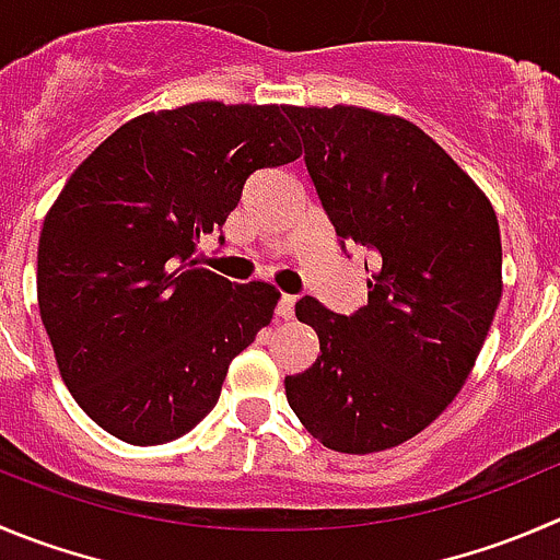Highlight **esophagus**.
I'll list each match as a JSON object with an SVG mask.
<instances>
[{
	"mask_svg": "<svg viewBox=\"0 0 560 560\" xmlns=\"http://www.w3.org/2000/svg\"><path fill=\"white\" fill-rule=\"evenodd\" d=\"M294 305H296V296L283 294L280 296V302H277V316L285 318V322H289V318H294Z\"/></svg>",
	"mask_w": 560,
	"mask_h": 560,
	"instance_id": "34e87169",
	"label": "esophagus"
}]
</instances>
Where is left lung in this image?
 Instances as JSON below:
<instances>
[{
	"label": "left lung",
	"mask_w": 560,
	"mask_h": 560,
	"mask_svg": "<svg viewBox=\"0 0 560 560\" xmlns=\"http://www.w3.org/2000/svg\"><path fill=\"white\" fill-rule=\"evenodd\" d=\"M285 115L340 247L376 253L369 302L351 316L296 302L322 354L285 376V398L322 445L374 454L423 431L470 376L503 291L498 217L404 117L340 104Z\"/></svg>",
	"instance_id": "8db88e82"
}]
</instances>
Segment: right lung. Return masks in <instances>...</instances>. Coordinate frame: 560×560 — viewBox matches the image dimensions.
I'll list each match as a JSON object with an SVG mask.
<instances>
[{
    "instance_id": "1",
    "label": "right lung",
    "mask_w": 560,
    "mask_h": 560,
    "mask_svg": "<svg viewBox=\"0 0 560 560\" xmlns=\"http://www.w3.org/2000/svg\"><path fill=\"white\" fill-rule=\"evenodd\" d=\"M300 153L285 106L197 101L124 124L62 186L37 244V307L62 382L112 436L162 445L217 407L280 294L191 255L255 170Z\"/></svg>"
}]
</instances>
